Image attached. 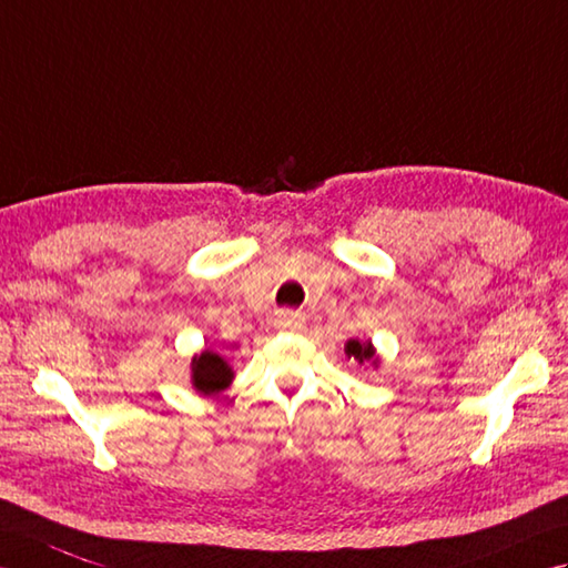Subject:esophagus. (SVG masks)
<instances>
[{"instance_id": "esophagus-1", "label": "esophagus", "mask_w": 568, "mask_h": 568, "mask_svg": "<svg viewBox=\"0 0 568 568\" xmlns=\"http://www.w3.org/2000/svg\"><path fill=\"white\" fill-rule=\"evenodd\" d=\"M276 323H280V327H284V331H301L304 327L306 318L301 316L298 311H282L280 318H276Z\"/></svg>"}]
</instances>
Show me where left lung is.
Here are the masks:
<instances>
[{
  "label": "left lung",
  "mask_w": 568,
  "mask_h": 568,
  "mask_svg": "<svg viewBox=\"0 0 568 568\" xmlns=\"http://www.w3.org/2000/svg\"><path fill=\"white\" fill-rule=\"evenodd\" d=\"M345 352H347V357H355L359 364H362L364 359H372V364L379 362V357L374 355V347H372L369 343H359V339H349Z\"/></svg>",
  "instance_id": "left-lung-1"
}]
</instances>
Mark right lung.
Returning <instances> with one entry per match:
<instances>
[{
	"label": "right lung",
	"instance_id": "right-lung-1",
	"mask_svg": "<svg viewBox=\"0 0 568 568\" xmlns=\"http://www.w3.org/2000/svg\"><path fill=\"white\" fill-rule=\"evenodd\" d=\"M194 386L204 394H216V390L225 388L231 384V369L219 355L213 352H204V355L196 357L194 362Z\"/></svg>",
	"mask_w": 568,
	"mask_h": 568
}]
</instances>
